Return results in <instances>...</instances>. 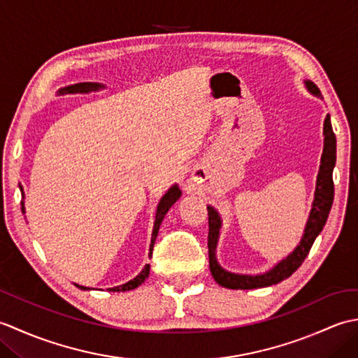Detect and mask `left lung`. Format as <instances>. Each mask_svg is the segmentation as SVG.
<instances>
[{"instance_id": "1", "label": "left lung", "mask_w": 358, "mask_h": 358, "mask_svg": "<svg viewBox=\"0 0 358 358\" xmlns=\"http://www.w3.org/2000/svg\"><path fill=\"white\" fill-rule=\"evenodd\" d=\"M305 87L310 95L317 98H322L320 89H318L313 81L305 80ZM323 100V98H322ZM323 154L320 162V169L317 175L315 183V192H314V201L310 206V212L308 217V222L303 231L301 240L299 245L295 246L291 254H287L285 258L273 264L271 269L262 273H238L231 272L224 269L217 260V245L220 238V232H222L223 220L222 215L214 206H208V215H209V235H208V248H209V268L214 280L220 286L227 289H257V287H266L277 285L280 281L291 277L292 273L300 268V264L305 262L306 255L309 254L310 248H313L315 238L323 231V226L328 220L329 210L332 208L334 201V181H332V171L336 166V135H334L332 126H331V117L329 113L324 118L323 123Z\"/></svg>"}]
</instances>
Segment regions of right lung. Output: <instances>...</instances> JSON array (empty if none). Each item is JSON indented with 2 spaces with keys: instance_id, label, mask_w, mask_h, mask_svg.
<instances>
[{
  "instance_id": "right-lung-1",
  "label": "right lung",
  "mask_w": 358,
  "mask_h": 358,
  "mask_svg": "<svg viewBox=\"0 0 358 358\" xmlns=\"http://www.w3.org/2000/svg\"><path fill=\"white\" fill-rule=\"evenodd\" d=\"M100 89H104V85H101V83H77V85H72V86H67V87L59 89L58 92L59 94H89V92H95V90H100ZM20 191H21L22 199H24V192H22V186L21 185H20ZM180 196H181V189L178 187V185H172L169 189H167V192L162 196V200H159L158 206H157V212H155L154 229H152L150 246H149V257L152 255V249H154V243H155V238H157V235H158L159 226H162V222H163L164 215L167 214V210H169L173 206V203L180 199ZM21 210H22V214H26L24 201H21ZM149 271H150V264H146L135 278L129 280L127 283H124V285L109 287V291H112V292L132 291V289L138 287L141 283H144V280L149 277ZM75 286H77L78 289H83V291H89V289H92V287L80 286L77 283H75Z\"/></svg>"
}]
</instances>
